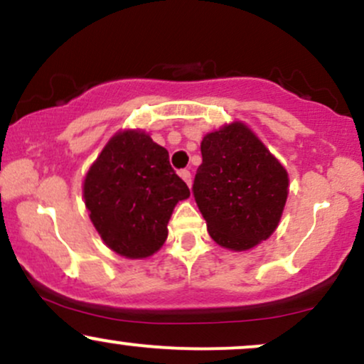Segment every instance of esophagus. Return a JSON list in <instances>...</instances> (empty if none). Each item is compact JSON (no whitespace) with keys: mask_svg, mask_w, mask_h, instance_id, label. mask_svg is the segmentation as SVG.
Here are the masks:
<instances>
[{"mask_svg":"<svg viewBox=\"0 0 364 364\" xmlns=\"http://www.w3.org/2000/svg\"><path fill=\"white\" fill-rule=\"evenodd\" d=\"M179 176H181V179L186 183L188 186H191V173H190V171L181 169V171H179Z\"/></svg>","mask_w":364,"mask_h":364,"instance_id":"1","label":"esophagus"}]
</instances>
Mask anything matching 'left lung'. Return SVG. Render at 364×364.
Wrapping results in <instances>:
<instances>
[{
    "label": "left lung",
    "mask_w": 364,
    "mask_h": 364,
    "mask_svg": "<svg viewBox=\"0 0 364 364\" xmlns=\"http://www.w3.org/2000/svg\"><path fill=\"white\" fill-rule=\"evenodd\" d=\"M200 149L202 164L191 191L208 235L224 248H253L281 220L289 185L286 169L243 123L208 133Z\"/></svg>",
    "instance_id": "obj_1"
}]
</instances>
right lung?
Returning a JSON list of instances; mask_svg holds the SVG:
<instances>
[{"label": "right lung", "instance_id": "1", "mask_svg": "<svg viewBox=\"0 0 364 364\" xmlns=\"http://www.w3.org/2000/svg\"><path fill=\"white\" fill-rule=\"evenodd\" d=\"M83 196L104 243L127 258H145L164 245L173 208L190 190L168 150L144 132H123L87 173Z\"/></svg>", "mask_w": 364, "mask_h": 364}]
</instances>
